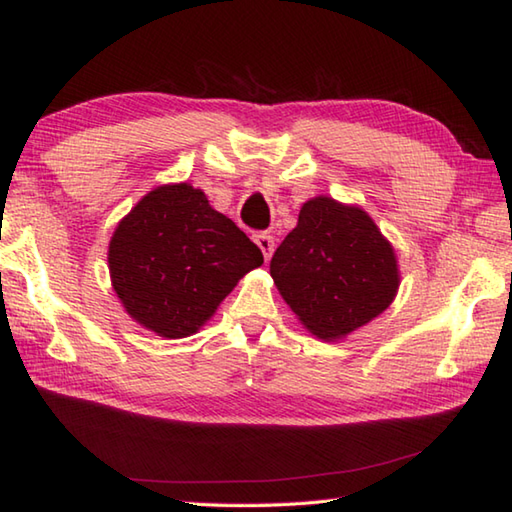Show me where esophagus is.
Wrapping results in <instances>:
<instances>
[{"label":"esophagus","instance_id":"34e87169","mask_svg":"<svg viewBox=\"0 0 512 512\" xmlns=\"http://www.w3.org/2000/svg\"><path fill=\"white\" fill-rule=\"evenodd\" d=\"M255 244L264 253V259H268L270 255H273V250H275V237L270 235V233H257L255 235Z\"/></svg>","mask_w":512,"mask_h":512}]
</instances>
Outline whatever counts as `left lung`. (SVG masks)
Returning a JSON list of instances; mask_svg holds the SVG:
<instances>
[{"instance_id": "1", "label": "left lung", "mask_w": 512, "mask_h": 512, "mask_svg": "<svg viewBox=\"0 0 512 512\" xmlns=\"http://www.w3.org/2000/svg\"><path fill=\"white\" fill-rule=\"evenodd\" d=\"M270 277L299 321L328 341L385 312L400 284L394 248L372 217L325 195L301 206Z\"/></svg>"}]
</instances>
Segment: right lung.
Returning a JSON list of instances; mask_svg holds the SVG:
<instances>
[{"label":"right lung","instance_id":"1","mask_svg":"<svg viewBox=\"0 0 512 512\" xmlns=\"http://www.w3.org/2000/svg\"><path fill=\"white\" fill-rule=\"evenodd\" d=\"M107 264L129 317L162 339H184L264 255L204 191L180 182L149 191L118 222Z\"/></svg>","mask_w":512,"mask_h":512}]
</instances>
